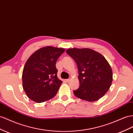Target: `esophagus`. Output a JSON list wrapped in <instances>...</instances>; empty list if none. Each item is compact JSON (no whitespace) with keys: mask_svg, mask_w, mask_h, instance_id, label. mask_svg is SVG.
<instances>
[{"mask_svg":"<svg viewBox=\"0 0 133 133\" xmlns=\"http://www.w3.org/2000/svg\"><path fill=\"white\" fill-rule=\"evenodd\" d=\"M70 78H68V79H66V82H70Z\"/></svg>","mask_w":133,"mask_h":133,"instance_id":"1","label":"esophagus"}]
</instances>
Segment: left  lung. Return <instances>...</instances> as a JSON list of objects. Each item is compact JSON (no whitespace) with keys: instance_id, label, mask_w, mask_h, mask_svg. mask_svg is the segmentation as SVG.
I'll use <instances>...</instances> for the list:
<instances>
[{"instance_id":"8db88e82","label":"left lung","mask_w":133,"mask_h":133,"mask_svg":"<svg viewBox=\"0 0 133 133\" xmlns=\"http://www.w3.org/2000/svg\"><path fill=\"white\" fill-rule=\"evenodd\" d=\"M66 52L78 66L80 85L73 91L74 95L89 102L101 98L112 81V69L105 57L89 49H69Z\"/></svg>"}]
</instances>
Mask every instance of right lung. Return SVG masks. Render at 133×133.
<instances>
[{"label":"right lung","instance_id":"1","mask_svg":"<svg viewBox=\"0 0 133 133\" xmlns=\"http://www.w3.org/2000/svg\"><path fill=\"white\" fill-rule=\"evenodd\" d=\"M65 49L47 46L35 51L25 64L23 88L28 97L41 103L54 97L62 81L57 77L56 62Z\"/></svg>","mask_w":133,"mask_h":133}]
</instances>
